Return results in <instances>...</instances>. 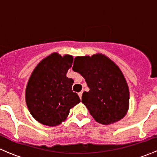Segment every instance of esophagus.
Wrapping results in <instances>:
<instances>
[{
  "label": "esophagus",
  "instance_id": "esophagus-1",
  "mask_svg": "<svg viewBox=\"0 0 157 157\" xmlns=\"http://www.w3.org/2000/svg\"><path fill=\"white\" fill-rule=\"evenodd\" d=\"M82 93H83V91H81V92H79V93H78V96H79V98H82Z\"/></svg>",
  "mask_w": 157,
  "mask_h": 157
}]
</instances>
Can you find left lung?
<instances>
[{
	"label": "left lung",
	"instance_id": "left-lung-1",
	"mask_svg": "<svg viewBox=\"0 0 157 157\" xmlns=\"http://www.w3.org/2000/svg\"><path fill=\"white\" fill-rule=\"evenodd\" d=\"M73 70L84 77L90 88L82 94V101L95 120L110 124L124 117L129 107V89L113 61L101 53L78 56Z\"/></svg>",
	"mask_w": 157,
	"mask_h": 157
}]
</instances>
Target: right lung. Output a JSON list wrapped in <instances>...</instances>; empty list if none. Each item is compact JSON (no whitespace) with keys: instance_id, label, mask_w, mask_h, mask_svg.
Returning a JSON list of instances; mask_svg holds the SVG:
<instances>
[{"instance_id":"right-lung-1","label":"right lung","mask_w":157,"mask_h":157,"mask_svg":"<svg viewBox=\"0 0 157 157\" xmlns=\"http://www.w3.org/2000/svg\"><path fill=\"white\" fill-rule=\"evenodd\" d=\"M73 58L53 52L36 66L26 88V103L31 115L44 125H59L70 110L81 101L72 90L74 81L67 77Z\"/></svg>"}]
</instances>
